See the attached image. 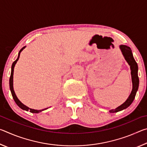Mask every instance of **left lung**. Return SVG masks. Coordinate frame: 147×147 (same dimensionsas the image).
Returning a JSON list of instances; mask_svg holds the SVG:
<instances>
[{
	"label": "left lung",
	"mask_w": 147,
	"mask_h": 147,
	"mask_svg": "<svg viewBox=\"0 0 147 147\" xmlns=\"http://www.w3.org/2000/svg\"><path fill=\"white\" fill-rule=\"evenodd\" d=\"M119 47H120L122 54L124 57V59H126L129 65L130 66L131 81H132V90H131V93L127 98V100L117 108L109 110L110 113L118 112V111L127 108L129 106H130V104L132 103L134 98H135L136 93L139 88V80L138 77V66L136 60L134 58L131 50L130 47L126 45H121L119 46Z\"/></svg>",
	"instance_id": "8db88e82"
}]
</instances>
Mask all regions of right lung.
Segmentation results:
<instances>
[{
    "instance_id": "add662e5",
    "label": "right lung",
    "mask_w": 147,
    "mask_h": 147,
    "mask_svg": "<svg viewBox=\"0 0 147 147\" xmlns=\"http://www.w3.org/2000/svg\"><path fill=\"white\" fill-rule=\"evenodd\" d=\"M26 47H24L22 48L21 50H20L19 53L18 54V57H17V59L15 61H13V63H12V65H11V75H10V78H9V88H10V91H11V93L12 94V96H13V98L14 99L15 102H16V103L17 104V105L18 106L19 108H21L22 109H24V110H26V111H30V112L31 113H38L41 112V111L45 110V109H47L48 108H45V109H40V110H37V109H31V108H29L28 107H27L26 106L24 105V104L21 102V101H20L18 98L17 97L16 93H15V91L13 90V71H14V67L16 65V64L17 63V61H18V59L19 58V56H20V54H21V51H23V50Z\"/></svg>"
}]
</instances>
